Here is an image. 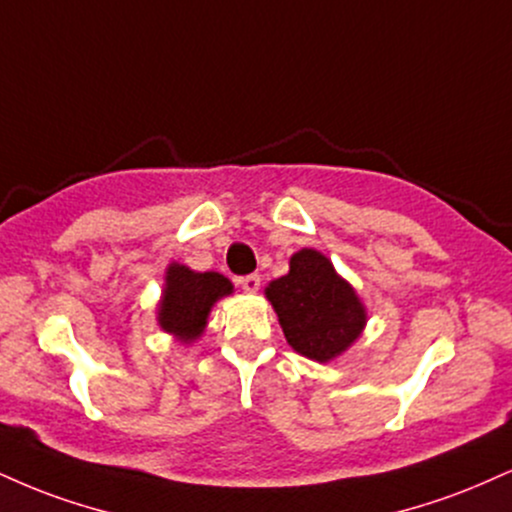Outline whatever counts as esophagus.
Segmentation results:
<instances>
[{"instance_id": "34e87169", "label": "esophagus", "mask_w": 512, "mask_h": 512, "mask_svg": "<svg viewBox=\"0 0 512 512\" xmlns=\"http://www.w3.org/2000/svg\"><path fill=\"white\" fill-rule=\"evenodd\" d=\"M238 283H240V288H243L245 293H257V291H260V276H257V274L243 276V279H240Z\"/></svg>"}]
</instances>
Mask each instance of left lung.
I'll use <instances>...</instances> for the list:
<instances>
[{
  "label": "left lung",
  "instance_id": "left-lung-1",
  "mask_svg": "<svg viewBox=\"0 0 512 512\" xmlns=\"http://www.w3.org/2000/svg\"><path fill=\"white\" fill-rule=\"evenodd\" d=\"M295 353L329 362L353 346L367 324V312L355 288L336 274L322 252L303 248L291 257V269L264 288Z\"/></svg>",
  "mask_w": 512,
  "mask_h": 512
}]
</instances>
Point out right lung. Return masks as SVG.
Segmentation results:
<instances>
[{
	"label": "right lung",
	"mask_w": 512,
	"mask_h": 512,
	"mask_svg": "<svg viewBox=\"0 0 512 512\" xmlns=\"http://www.w3.org/2000/svg\"><path fill=\"white\" fill-rule=\"evenodd\" d=\"M233 293V283L217 272H193L186 264L171 262L164 276V295L157 307V322L178 341L193 343L202 336L212 307Z\"/></svg>",
	"instance_id": "obj_1"
}]
</instances>
